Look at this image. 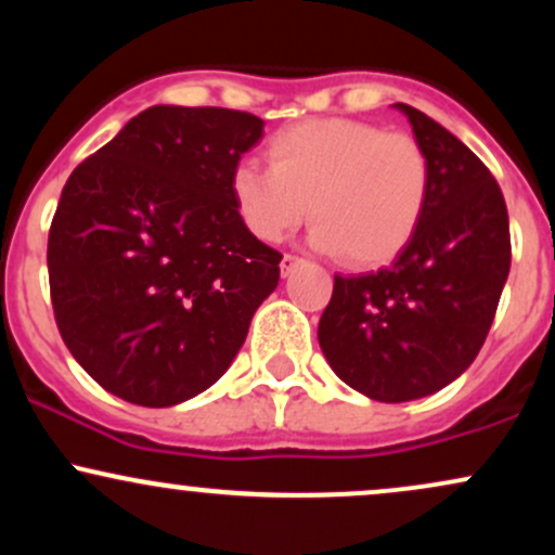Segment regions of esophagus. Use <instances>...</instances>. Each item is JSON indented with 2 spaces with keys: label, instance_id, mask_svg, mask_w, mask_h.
Here are the masks:
<instances>
[{
  "label": "esophagus",
  "instance_id": "34e87169",
  "mask_svg": "<svg viewBox=\"0 0 555 555\" xmlns=\"http://www.w3.org/2000/svg\"><path fill=\"white\" fill-rule=\"evenodd\" d=\"M297 263H299V258L297 256H289V253H286V256L282 258V276H289L292 269H295Z\"/></svg>",
  "mask_w": 555,
  "mask_h": 555
}]
</instances>
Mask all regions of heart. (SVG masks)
Here are the masks:
<instances>
[{
  "instance_id": "heart-1",
  "label": "heart",
  "mask_w": 555,
  "mask_h": 555,
  "mask_svg": "<svg viewBox=\"0 0 555 555\" xmlns=\"http://www.w3.org/2000/svg\"><path fill=\"white\" fill-rule=\"evenodd\" d=\"M269 164L232 169L234 206L258 240L279 242L313 216L310 245L352 266L388 263L410 245L430 197V162L404 132L360 119H305L269 140Z\"/></svg>"
}]
</instances>
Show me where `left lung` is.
<instances>
[{"mask_svg":"<svg viewBox=\"0 0 555 555\" xmlns=\"http://www.w3.org/2000/svg\"><path fill=\"white\" fill-rule=\"evenodd\" d=\"M393 109L428 154V208L391 266L336 273L318 323L331 371L388 404L430 397L473 365L512 266L506 203L486 164L428 114Z\"/></svg>","mask_w":555,"mask_h":555,"instance_id":"8db88e82","label":"left lung"}]
</instances>
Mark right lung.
<instances>
[{
  "mask_svg": "<svg viewBox=\"0 0 555 555\" xmlns=\"http://www.w3.org/2000/svg\"><path fill=\"white\" fill-rule=\"evenodd\" d=\"M263 119L151 106L69 175L49 232L56 328L99 386L175 406L214 386L279 284L282 253L234 206Z\"/></svg>",
  "mask_w": 555,
  "mask_h": 555,
  "instance_id": "1",
  "label": "right lung"
}]
</instances>
